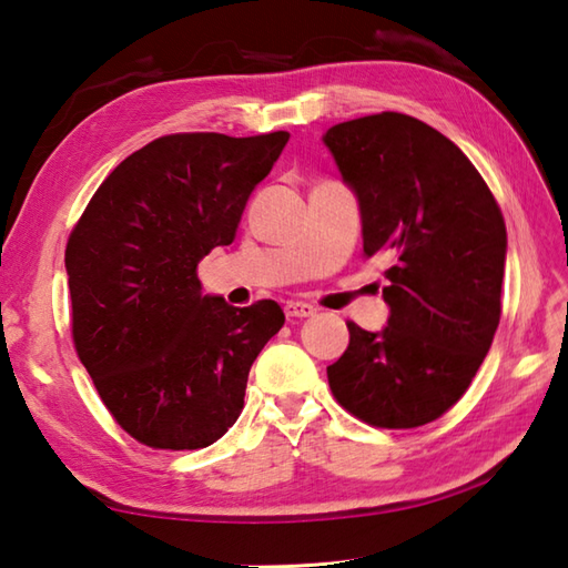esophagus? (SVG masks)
Returning <instances> with one entry per match:
<instances>
[{
	"instance_id": "obj_1",
	"label": "esophagus",
	"mask_w": 568,
	"mask_h": 568,
	"mask_svg": "<svg viewBox=\"0 0 568 568\" xmlns=\"http://www.w3.org/2000/svg\"><path fill=\"white\" fill-rule=\"evenodd\" d=\"M285 315L293 317V320L315 317V315H317V307L310 305V303H287V305H285Z\"/></svg>"
}]
</instances>
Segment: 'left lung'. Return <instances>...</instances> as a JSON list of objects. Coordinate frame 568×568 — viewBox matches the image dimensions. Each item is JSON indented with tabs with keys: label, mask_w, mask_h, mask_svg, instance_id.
I'll use <instances>...</instances> for the list:
<instances>
[{
	"label": "left lung",
	"mask_w": 568,
	"mask_h": 568,
	"mask_svg": "<svg viewBox=\"0 0 568 568\" xmlns=\"http://www.w3.org/2000/svg\"><path fill=\"white\" fill-rule=\"evenodd\" d=\"M322 141L358 200L364 256L390 258L388 327L346 324L329 388L373 427L427 425L466 393L498 329L500 207L464 151L415 116L352 119Z\"/></svg>",
	"instance_id": "8db88e82"
}]
</instances>
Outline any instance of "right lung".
Returning <instances> with one entry per match:
<instances>
[{"label":"right lung","instance_id":"add662e5","mask_svg":"<svg viewBox=\"0 0 568 568\" xmlns=\"http://www.w3.org/2000/svg\"><path fill=\"white\" fill-rule=\"evenodd\" d=\"M287 131L171 134L94 192L65 248L72 342L119 427L153 449H202L234 425L251 364L281 332L273 300L202 295L197 263L229 246Z\"/></svg>","mask_w":568,"mask_h":568}]
</instances>
